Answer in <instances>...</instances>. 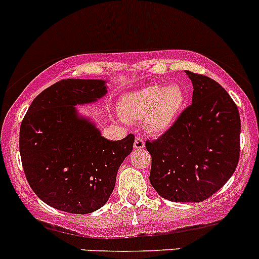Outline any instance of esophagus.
Masks as SVG:
<instances>
[{
    "label": "esophagus",
    "mask_w": 259,
    "mask_h": 259,
    "mask_svg": "<svg viewBox=\"0 0 259 259\" xmlns=\"http://www.w3.org/2000/svg\"><path fill=\"white\" fill-rule=\"evenodd\" d=\"M145 148V143L144 140L142 139L140 137L135 138V142H134V149H138V150H142V149Z\"/></svg>",
    "instance_id": "34e87169"
}]
</instances>
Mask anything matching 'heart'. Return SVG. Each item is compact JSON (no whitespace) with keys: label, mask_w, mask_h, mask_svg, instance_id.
<instances>
[{"label":"heart","mask_w":259,"mask_h":259,"mask_svg":"<svg viewBox=\"0 0 259 259\" xmlns=\"http://www.w3.org/2000/svg\"><path fill=\"white\" fill-rule=\"evenodd\" d=\"M187 101L185 91L179 83L144 86L130 91L121 98L120 119L144 120L149 130L164 133L170 129Z\"/></svg>","instance_id":"heart-1"}]
</instances>
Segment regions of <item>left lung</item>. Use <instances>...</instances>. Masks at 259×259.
Here are the masks:
<instances>
[{
  "label": "left lung",
  "instance_id": "left-lung-1",
  "mask_svg": "<svg viewBox=\"0 0 259 259\" xmlns=\"http://www.w3.org/2000/svg\"><path fill=\"white\" fill-rule=\"evenodd\" d=\"M193 83L192 105L170 129L146 142L151 185L170 202H202L233 176L239 160L241 117L217 81L185 70Z\"/></svg>",
  "mask_w": 259,
  "mask_h": 259
}]
</instances>
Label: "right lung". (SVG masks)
Here are the masks:
<instances>
[{"mask_svg":"<svg viewBox=\"0 0 259 259\" xmlns=\"http://www.w3.org/2000/svg\"><path fill=\"white\" fill-rule=\"evenodd\" d=\"M106 93L104 80H61L38 94L23 117L20 154L26 179L55 209L74 214L100 209L132 153L134 135L110 142L77 113L76 105L96 103Z\"/></svg>","mask_w":259,"mask_h":259,"instance_id":"right-lung-1","label":"right lung"}]
</instances>
